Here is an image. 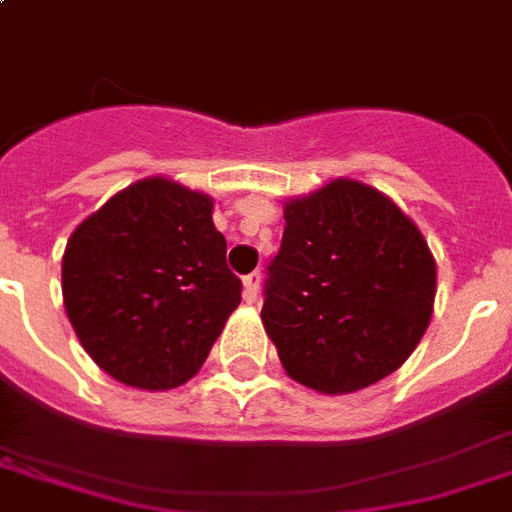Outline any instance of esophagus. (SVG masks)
I'll list each match as a JSON object with an SVG mask.
<instances>
[{
    "label": "esophagus",
    "mask_w": 512,
    "mask_h": 512,
    "mask_svg": "<svg viewBox=\"0 0 512 512\" xmlns=\"http://www.w3.org/2000/svg\"><path fill=\"white\" fill-rule=\"evenodd\" d=\"M260 287H263V273H249L244 276V300L247 303H257L260 298Z\"/></svg>",
    "instance_id": "1"
}]
</instances>
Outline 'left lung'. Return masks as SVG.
I'll return each mask as SVG.
<instances>
[{
  "instance_id": "8db88e82",
  "label": "left lung",
  "mask_w": 512,
  "mask_h": 512,
  "mask_svg": "<svg viewBox=\"0 0 512 512\" xmlns=\"http://www.w3.org/2000/svg\"><path fill=\"white\" fill-rule=\"evenodd\" d=\"M435 290V257L416 222L381 190L341 177L284 201L260 317L287 376L351 395L411 357Z\"/></svg>"
}]
</instances>
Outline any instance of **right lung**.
Masks as SVG:
<instances>
[{
  "mask_svg": "<svg viewBox=\"0 0 512 512\" xmlns=\"http://www.w3.org/2000/svg\"><path fill=\"white\" fill-rule=\"evenodd\" d=\"M212 209V195L147 177L66 241V317L88 357L120 384L166 392L190 381L239 308L241 282Z\"/></svg>",
  "mask_w": 512,
  "mask_h": 512,
  "instance_id": "1",
  "label": "right lung"
}]
</instances>
